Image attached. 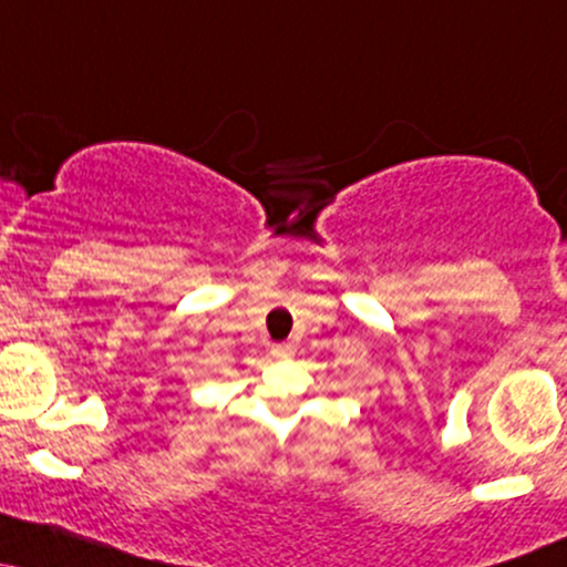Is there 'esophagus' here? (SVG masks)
Returning <instances> with one entry per match:
<instances>
[{"mask_svg":"<svg viewBox=\"0 0 567 567\" xmlns=\"http://www.w3.org/2000/svg\"><path fill=\"white\" fill-rule=\"evenodd\" d=\"M271 357H275V359H290L292 357V346L290 343H277L275 349H271Z\"/></svg>","mask_w":567,"mask_h":567,"instance_id":"esophagus-1","label":"esophagus"}]
</instances>
